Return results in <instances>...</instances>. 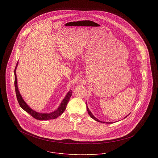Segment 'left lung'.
<instances>
[{
  "instance_id": "left-lung-1",
  "label": "left lung",
  "mask_w": 158,
  "mask_h": 158,
  "mask_svg": "<svg viewBox=\"0 0 158 158\" xmlns=\"http://www.w3.org/2000/svg\"><path fill=\"white\" fill-rule=\"evenodd\" d=\"M86 105H87V103H86ZM87 112H88V114H89V115L90 116H91V118H93V119H94L95 121H98V122H99V123H106V124H112V123H113V122H112V123H111V122H103V121H99L98 119H97L93 114H92V112H91V111H90V110L89 109V108H88V107H87ZM130 114V113H129ZM128 114V115H129ZM128 115L127 116H128ZM127 116H126L124 118H126Z\"/></svg>"
}]
</instances>
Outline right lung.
Here are the masks:
<instances>
[{"instance_id":"1","label":"right lung","mask_w":158,"mask_h":158,"mask_svg":"<svg viewBox=\"0 0 158 158\" xmlns=\"http://www.w3.org/2000/svg\"><path fill=\"white\" fill-rule=\"evenodd\" d=\"M18 62L16 64L15 68L14 70V76H15V82H14V85H15V93H16V96H17V99L18 101V102L20 105V106L21 107L22 109H23L26 112H27V113H29L31 116H32L34 118L37 119V120H40V121H46V120H50V119H54L57 118V117H59V116H60L64 111L65 110L67 104L68 103L70 98L72 96V91H69L67 94H66V96H65V98H64V99L62 101L61 103L60 104L59 106L58 107V108L57 109H56L55 110L49 112V113H41V112H39L35 111V110L32 109V108H31L27 104L26 102V101L24 100L23 98L22 97L21 94H20V92L19 91V88L17 86V76H16V69L18 65Z\"/></svg>"}]
</instances>
